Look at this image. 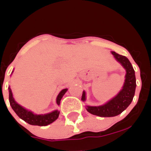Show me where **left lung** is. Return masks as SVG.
I'll return each mask as SVG.
<instances>
[{
	"mask_svg": "<svg viewBox=\"0 0 151 151\" xmlns=\"http://www.w3.org/2000/svg\"><path fill=\"white\" fill-rule=\"evenodd\" d=\"M111 53L117 61L120 62L126 69V79L122 90H121L115 97L104 105L99 106H86L88 112L101 117H112L122 113L132 101L136 86L135 71L129 59L125 56L116 53L115 52H111ZM81 100L83 101H85V91H83Z\"/></svg>",
	"mask_w": 151,
	"mask_h": 151,
	"instance_id": "1",
	"label": "left lung"
}]
</instances>
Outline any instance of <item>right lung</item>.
I'll list each match as a JSON object with an SVG mask.
<instances>
[{"mask_svg":"<svg viewBox=\"0 0 151 151\" xmlns=\"http://www.w3.org/2000/svg\"><path fill=\"white\" fill-rule=\"evenodd\" d=\"M8 89H9V101L12 109L20 119L25 121L27 124L34 126H44L51 124L53 121L58 119L59 114H60V111L58 110L54 111L51 113L45 114V115H36L30 111L26 110L25 109H24L23 107H22L21 106H20L15 101L13 97V93H12L11 89L10 87ZM67 91V89L62 90L58 94V97H57V104L58 105H60L62 96H64Z\"/></svg>","mask_w":151,"mask_h":151,"instance_id":"obj_1","label":"right lung"}]
</instances>
